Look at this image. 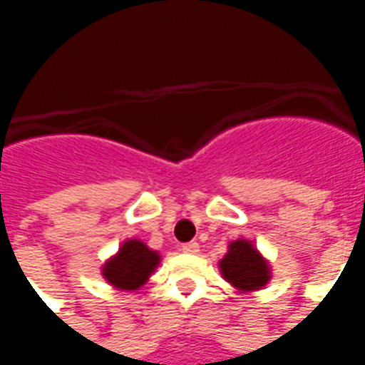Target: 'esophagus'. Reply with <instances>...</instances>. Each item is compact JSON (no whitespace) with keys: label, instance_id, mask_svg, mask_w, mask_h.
Masks as SVG:
<instances>
[{"label":"esophagus","instance_id":"obj_1","mask_svg":"<svg viewBox=\"0 0 365 365\" xmlns=\"http://www.w3.org/2000/svg\"><path fill=\"white\" fill-rule=\"evenodd\" d=\"M182 250L185 254H197L199 252V242H195V240H191V242H187V245L182 246Z\"/></svg>","mask_w":365,"mask_h":365}]
</instances>
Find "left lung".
<instances>
[{"label": "left lung", "mask_w": 365, "mask_h": 365, "mask_svg": "<svg viewBox=\"0 0 365 365\" xmlns=\"http://www.w3.org/2000/svg\"><path fill=\"white\" fill-rule=\"evenodd\" d=\"M222 277L240 291L262 289L269 279L268 262L248 240H235L229 245V252L222 258Z\"/></svg>", "instance_id": "1"}]
</instances>
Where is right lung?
<instances>
[{"mask_svg": "<svg viewBox=\"0 0 365 365\" xmlns=\"http://www.w3.org/2000/svg\"><path fill=\"white\" fill-rule=\"evenodd\" d=\"M158 264V252L140 240H127L111 260L105 262L103 277L117 289L133 291L146 283Z\"/></svg>", "mask_w": 365, "mask_h": 365, "instance_id": "add662e5", "label": "right lung"}]
</instances>
